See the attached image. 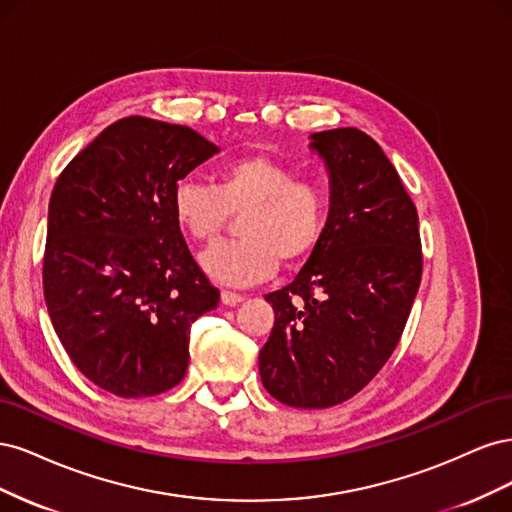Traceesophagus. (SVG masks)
Returning a JSON list of instances; mask_svg holds the SVG:
<instances>
[{
	"mask_svg": "<svg viewBox=\"0 0 512 512\" xmlns=\"http://www.w3.org/2000/svg\"><path fill=\"white\" fill-rule=\"evenodd\" d=\"M245 297L243 294H239V292H230V290H222V303L224 305H237V303H241Z\"/></svg>",
	"mask_w": 512,
	"mask_h": 512,
	"instance_id": "obj_1",
	"label": "esophagus"
}]
</instances>
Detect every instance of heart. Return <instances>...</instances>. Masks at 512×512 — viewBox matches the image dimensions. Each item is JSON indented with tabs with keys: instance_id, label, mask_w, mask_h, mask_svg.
I'll return each instance as SVG.
<instances>
[{
	"instance_id": "b5f03b06",
	"label": "heart",
	"mask_w": 512,
	"mask_h": 512,
	"mask_svg": "<svg viewBox=\"0 0 512 512\" xmlns=\"http://www.w3.org/2000/svg\"><path fill=\"white\" fill-rule=\"evenodd\" d=\"M175 222L185 235L209 243L220 235L228 213H239L241 239L209 247L200 267L213 282L243 286L314 252L329 200L316 181L294 179V170L269 156H243L218 170L215 188L183 179L170 198Z\"/></svg>"
}]
</instances>
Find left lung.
Listing matches in <instances>:
<instances>
[{"mask_svg":"<svg viewBox=\"0 0 512 512\" xmlns=\"http://www.w3.org/2000/svg\"><path fill=\"white\" fill-rule=\"evenodd\" d=\"M331 207L294 282L267 294L273 331L258 356L265 389L292 408L344 404L389 361L421 284L418 215L395 166L356 128L309 136Z\"/></svg>","mask_w":512,"mask_h":512,"instance_id":"1","label":"left lung"}]
</instances>
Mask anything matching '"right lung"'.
Masks as SVG:
<instances>
[{"label": "right lung", "mask_w": 512, "mask_h": 512, "mask_svg": "<svg viewBox=\"0 0 512 512\" xmlns=\"http://www.w3.org/2000/svg\"><path fill=\"white\" fill-rule=\"evenodd\" d=\"M220 149L188 126L126 117L59 175L44 301L72 363L117 397H153L188 371L190 327L218 307L175 222V185Z\"/></svg>", "instance_id": "obj_1"}]
</instances>
